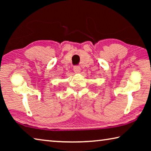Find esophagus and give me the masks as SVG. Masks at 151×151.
<instances>
[{"label": "esophagus", "instance_id": "obj_1", "mask_svg": "<svg viewBox=\"0 0 151 151\" xmlns=\"http://www.w3.org/2000/svg\"><path fill=\"white\" fill-rule=\"evenodd\" d=\"M73 70L76 73H78L81 72V68L79 67L78 66H74Z\"/></svg>", "mask_w": 151, "mask_h": 151}]
</instances>
